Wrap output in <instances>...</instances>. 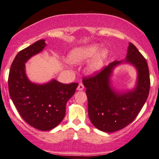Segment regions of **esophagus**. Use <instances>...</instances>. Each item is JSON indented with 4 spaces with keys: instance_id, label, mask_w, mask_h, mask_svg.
<instances>
[{
    "instance_id": "obj_1",
    "label": "esophagus",
    "mask_w": 159,
    "mask_h": 159,
    "mask_svg": "<svg viewBox=\"0 0 159 159\" xmlns=\"http://www.w3.org/2000/svg\"><path fill=\"white\" fill-rule=\"evenodd\" d=\"M84 89V84H83V83H79V86H78V88H77V90H79V91H82L83 89Z\"/></svg>"
}]
</instances>
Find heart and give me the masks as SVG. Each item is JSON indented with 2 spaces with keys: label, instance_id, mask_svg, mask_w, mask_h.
<instances>
[{
  "label": "heart",
  "instance_id": "heart-1",
  "mask_svg": "<svg viewBox=\"0 0 159 159\" xmlns=\"http://www.w3.org/2000/svg\"><path fill=\"white\" fill-rule=\"evenodd\" d=\"M99 49V47L97 44L75 48L71 51L70 54L69 55V59L74 63H80V62L88 61L89 60L95 56ZM106 56L107 52L105 50H101L98 52L97 55L91 60L89 64V70L92 72L99 70L102 66L103 60Z\"/></svg>",
  "mask_w": 159,
  "mask_h": 159
}]
</instances>
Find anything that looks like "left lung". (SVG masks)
<instances>
[{
    "label": "left lung",
    "instance_id": "obj_1",
    "mask_svg": "<svg viewBox=\"0 0 159 159\" xmlns=\"http://www.w3.org/2000/svg\"><path fill=\"white\" fill-rule=\"evenodd\" d=\"M122 61L115 60L100 71L85 76L88 113L92 124L99 130L111 133L124 128L135 119L148 97L151 80L146 58L137 48L129 43L125 62L133 65L138 71L135 89L122 94L109 86V77L115 66Z\"/></svg>",
    "mask_w": 159,
    "mask_h": 159
}]
</instances>
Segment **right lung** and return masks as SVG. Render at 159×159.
I'll use <instances>...</instances> for the list:
<instances>
[{"label": "right lung", "instance_id": "right-lung-1", "mask_svg": "<svg viewBox=\"0 0 159 159\" xmlns=\"http://www.w3.org/2000/svg\"><path fill=\"white\" fill-rule=\"evenodd\" d=\"M44 47V40L41 39L19 52L11 66L8 80L10 97L19 115L26 123L42 131L53 129L63 120L66 103L79 85L64 84L56 80L37 85L29 80L25 62Z\"/></svg>", "mask_w": 159, "mask_h": 159}]
</instances>
